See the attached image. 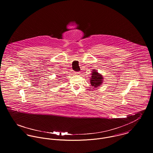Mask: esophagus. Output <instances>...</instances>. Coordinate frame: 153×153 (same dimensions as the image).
I'll return each mask as SVG.
<instances>
[{"label": "esophagus", "instance_id": "esophagus-1", "mask_svg": "<svg viewBox=\"0 0 153 153\" xmlns=\"http://www.w3.org/2000/svg\"><path fill=\"white\" fill-rule=\"evenodd\" d=\"M79 73H80L79 72H74V74H79Z\"/></svg>", "mask_w": 153, "mask_h": 153}]
</instances>
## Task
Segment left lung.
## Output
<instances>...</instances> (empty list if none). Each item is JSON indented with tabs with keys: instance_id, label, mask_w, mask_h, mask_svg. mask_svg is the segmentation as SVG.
<instances>
[{
	"instance_id": "8db88e82",
	"label": "left lung",
	"mask_w": 153,
	"mask_h": 153,
	"mask_svg": "<svg viewBox=\"0 0 153 153\" xmlns=\"http://www.w3.org/2000/svg\"><path fill=\"white\" fill-rule=\"evenodd\" d=\"M91 75L92 76L90 79L91 85L95 88H97L100 86V85H101L103 82L102 75L100 74L95 69L92 71Z\"/></svg>"
}]
</instances>
